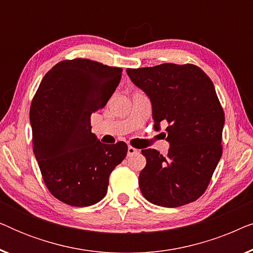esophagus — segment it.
I'll list each match as a JSON object with an SVG mask.
<instances>
[{
    "label": "esophagus",
    "mask_w": 253,
    "mask_h": 253,
    "mask_svg": "<svg viewBox=\"0 0 253 253\" xmlns=\"http://www.w3.org/2000/svg\"><path fill=\"white\" fill-rule=\"evenodd\" d=\"M138 152V150H136V148L132 147V146H129L127 147V157H131V155L136 154Z\"/></svg>",
    "instance_id": "1"
}]
</instances>
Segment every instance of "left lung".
Listing matches in <instances>:
<instances>
[{
  "mask_svg": "<svg viewBox=\"0 0 253 253\" xmlns=\"http://www.w3.org/2000/svg\"><path fill=\"white\" fill-rule=\"evenodd\" d=\"M131 82L151 100L154 129L167 123V157L147 148L139 188L148 202L178 207L205 192L222 155L224 113L209 76L193 64L164 63L127 69Z\"/></svg>",
  "mask_w": 253,
  "mask_h": 253,
  "instance_id": "left-lung-1",
  "label": "left lung"
}]
</instances>
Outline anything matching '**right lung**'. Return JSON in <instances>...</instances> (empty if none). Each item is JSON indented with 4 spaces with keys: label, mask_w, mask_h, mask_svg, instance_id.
I'll use <instances>...</instances> for the list:
<instances>
[{
    "label": "right lung",
    "mask_w": 253,
    "mask_h": 253,
    "mask_svg": "<svg viewBox=\"0 0 253 253\" xmlns=\"http://www.w3.org/2000/svg\"><path fill=\"white\" fill-rule=\"evenodd\" d=\"M122 71L86 58L62 61L47 72L34 95V155L48 190L68 205L100 202L110 172L126 158L124 141L106 145L91 132V115L106 106Z\"/></svg>",
    "instance_id": "1"
}]
</instances>
